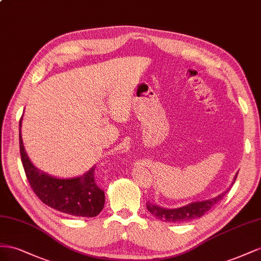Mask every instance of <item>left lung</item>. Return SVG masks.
Masks as SVG:
<instances>
[{"label": "left lung", "mask_w": 261, "mask_h": 261, "mask_svg": "<svg viewBox=\"0 0 261 261\" xmlns=\"http://www.w3.org/2000/svg\"><path fill=\"white\" fill-rule=\"evenodd\" d=\"M236 177H237V175L235 176V179H236ZM227 191L222 193V195H220L219 197L214 198V199L199 201V202H193L188 205L177 207V209H165V207H162V206H159V205L150 203V202L146 203V207H147V210L154 215V217L160 219L161 221L178 222V223L188 222V221L202 217L205 212L209 211L214 204H217L219 201L225 196V193Z\"/></svg>", "instance_id": "1"}]
</instances>
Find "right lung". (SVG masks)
Masks as SVG:
<instances>
[{
  "label": "right lung",
  "mask_w": 261,
  "mask_h": 261,
  "mask_svg": "<svg viewBox=\"0 0 261 261\" xmlns=\"http://www.w3.org/2000/svg\"><path fill=\"white\" fill-rule=\"evenodd\" d=\"M19 152L21 163L29 185L44 204L61 213L79 218H93L98 215L105 204V193L95 180V166L76 178L60 179L37 169L29 161L20 136Z\"/></svg>",
  "instance_id": "obj_1"
}]
</instances>
